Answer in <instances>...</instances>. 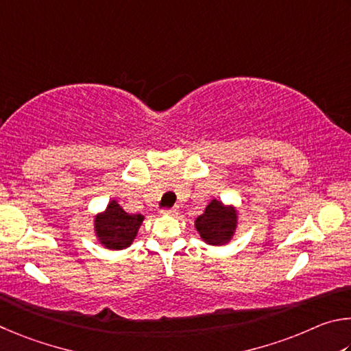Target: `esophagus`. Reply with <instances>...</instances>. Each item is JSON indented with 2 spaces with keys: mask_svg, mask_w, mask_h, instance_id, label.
Here are the masks:
<instances>
[{
  "mask_svg": "<svg viewBox=\"0 0 351 351\" xmlns=\"http://www.w3.org/2000/svg\"><path fill=\"white\" fill-rule=\"evenodd\" d=\"M162 213L166 214V216H176V214H179V208H177V206L165 208V210H162Z\"/></svg>",
  "mask_w": 351,
  "mask_h": 351,
  "instance_id": "obj_1",
  "label": "esophagus"
}]
</instances>
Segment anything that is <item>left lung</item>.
Returning <instances> with one entry per match:
<instances>
[{"label": "left lung", "mask_w": 351, "mask_h": 351, "mask_svg": "<svg viewBox=\"0 0 351 351\" xmlns=\"http://www.w3.org/2000/svg\"><path fill=\"white\" fill-rule=\"evenodd\" d=\"M237 216L232 208H225L220 202L213 200L205 213L195 219V228L200 237L210 245H223L236 230Z\"/></svg>", "instance_id": "1"}]
</instances>
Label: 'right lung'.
I'll return each instance as SVG.
<instances>
[{"mask_svg": "<svg viewBox=\"0 0 351 351\" xmlns=\"http://www.w3.org/2000/svg\"><path fill=\"white\" fill-rule=\"evenodd\" d=\"M143 222L141 214H128L115 200L95 220L97 236L109 250H123L132 243L138 226Z\"/></svg>", "mask_w": 351, "mask_h": 351, "instance_id": "obj_1", "label": "right lung"}]
</instances>
